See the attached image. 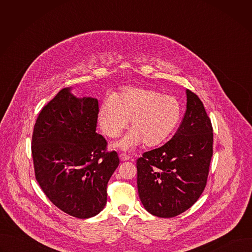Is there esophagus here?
Here are the masks:
<instances>
[{"mask_svg":"<svg viewBox=\"0 0 252 252\" xmlns=\"http://www.w3.org/2000/svg\"><path fill=\"white\" fill-rule=\"evenodd\" d=\"M120 158H121V160L125 161V160H128V159L130 158V157L127 156L126 154H121V155H120Z\"/></svg>","mask_w":252,"mask_h":252,"instance_id":"esophagus-1","label":"esophagus"}]
</instances>
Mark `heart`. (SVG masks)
Returning a JSON list of instances; mask_svg holds the SVG:
<instances>
[{
    "instance_id": "obj_1",
    "label": "heart",
    "mask_w": 252,
    "mask_h": 252,
    "mask_svg": "<svg viewBox=\"0 0 252 252\" xmlns=\"http://www.w3.org/2000/svg\"><path fill=\"white\" fill-rule=\"evenodd\" d=\"M181 116L182 105L175 96L150 89L126 88L101 101L97 122L107 137L117 138L130 121L131 130L118 143L119 149L126 151L142 141L148 147L159 145L175 129Z\"/></svg>"
}]
</instances>
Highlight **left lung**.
I'll return each instance as SVG.
<instances>
[{"label":"left lung","instance_id":"left-lung-1","mask_svg":"<svg viewBox=\"0 0 252 252\" xmlns=\"http://www.w3.org/2000/svg\"><path fill=\"white\" fill-rule=\"evenodd\" d=\"M213 132L202 101L187 90V111L173 137L136 160L137 189L145 208L158 218L188 210L205 189Z\"/></svg>","mask_w":252,"mask_h":252}]
</instances>
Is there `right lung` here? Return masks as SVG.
Returning <instances> with one entry per match:
<instances>
[{
	"label": "right lung",
	"mask_w": 252,
	"mask_h": 252,
	"mask_svg": "<svg viewBox=\"0 0 252 252\" xmlns=\"http://www.w3.org/2000/svg\"><path fill=\"white\" fill-rule=\"evenodd\" d=\"M98 101L61 90L39 114L32 137L35 179L47 197L78 219L99 213L106 187L119 166L117 152H106L95 132Z\"/></svg>",
	"instance_id": "obj_1"
}]
</instances>
